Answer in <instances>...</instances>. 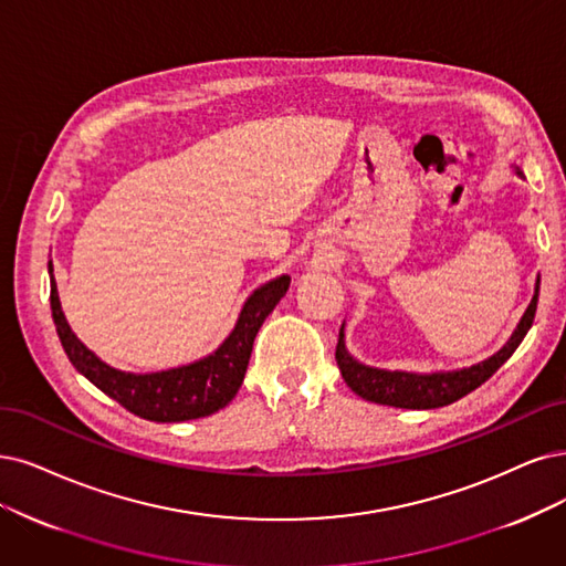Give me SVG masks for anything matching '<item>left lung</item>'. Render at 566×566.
I'll return each mask as SVG.
<instances>
[{
	"instance_id": "1",
	"label": "left lung",
	"mask_w": 566,
	"mask_h": 566,
	"mask_svg": "<svg viewBox=\"0 0 566 566\" xmlns=\"http://www.w3.org/2000/svg\"><path fill=\"white\" fill-rule=\"evenodd\" d=\"M517 177H522V170L513 165ZM538 286L541 275L534 284V296L525 310V315L520 317L511 338L499 352L485 361H478L467 368L457 370H433V373H410V370H387V368H375L366 366L359 359H354L345 347V322L340 326L338 347H336V361L343 373L347 387L361 396L366 401L380 403V406H394V408H408V410H429V408H441L450 406L462 399L469 391L478 389L488 378L504 366L511 354L517 349L522 338L527 336L532 328L534 315H536V303H538Z\"/></svg>"
}]
</instances>
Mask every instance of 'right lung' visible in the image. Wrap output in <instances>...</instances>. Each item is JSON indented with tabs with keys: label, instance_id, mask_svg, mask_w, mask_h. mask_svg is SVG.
<instances>
[{
	"label": "right lung",
	"instance_id": "obj_1",
	"mask_svg": "<svg viewBox=\"0 0 566 566\" xmlns=\"http://www.w3.org/2000/svg\"><path fill=\"white\" fill-rule=\"evenodd\" d=\"M49 275L55 331L72 366L125 410L151 422L198 420V417L212 415L233 401V396L244 380L256 333L270 312L284 298L291 284L289 275H280L251 291L240 310L233 331L207 357L165 370L133 373L118 370L107 361H102L95 352H91L74 336L60 305L51 261Z\"/></svg>",
	"mask_w": 566,
	"mask_h": 566
}]
</instances>
